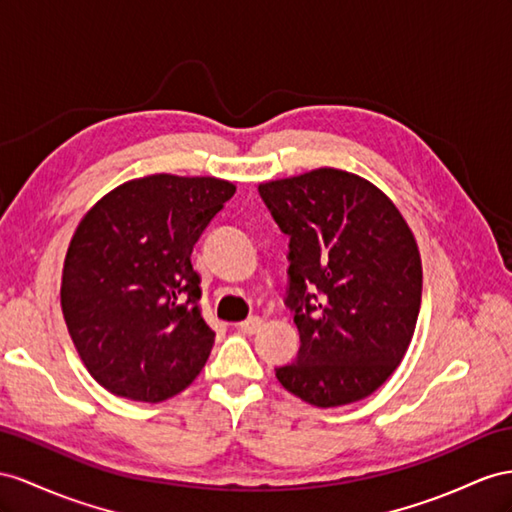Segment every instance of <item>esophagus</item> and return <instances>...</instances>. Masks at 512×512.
I'll return each instance as SVG.
<instances>
[{"label": "esophagus", "mask_w": 512, "mask_h": 512, "mask_svg": "<svg viewBox=\"0 0 512 512\" xmlns=\"http://www.w3.org/2000/svg\"><path fill=\"white\" fill-rule=\"evenodd\" d=\"M261 326H264V320L253 316V318H248V320L240 322V331L246 333V335H255V333L261 331Z\"/></svg>", "instance_id": "obj_1"}]
</instances>
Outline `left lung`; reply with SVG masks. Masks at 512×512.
<instances>
[{"mask_svg": "<svg viewBox=\"0 0 512 512\" xmlns=\"http://www.w3.org/2000/svg\"><path fill=\"white\" fill-rule=\"evenodd\" d=\"M290 235L287 300L300 333L279 383L313 406L368 398L404 359L422 303V259L400 209L339 168L259 183Z\"/></svg>", "mask_w": 512, "mask_h": 512, "instance_id": "1", "label": "left lung"}]
</instances>
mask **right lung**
<instances>
[{"label":"right lung","instance_id":"obj_1","mask_svg":"<svg viewBox=\"0 0 512 512\" xmlns=\"http://www.w3.org/2000/svg\"><path fill=\"white\" fill-rule=\"evenodd\" d=\"M233 194L225 179L157 173L121 183L77 225L60 305L86 370L114 396L162 402L203 370L216 333L190 255Z\"/></svg>","mask_w":512,"mask_h":512}]
</instances>
